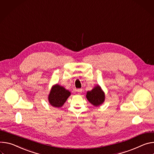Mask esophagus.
I'll return each mask as SVG.
<instances>
[{
	"label": "esophagus",
	"mask_w": 154,
	"mask_h": 154,
	"mask_svg": "<svg viewBox=\"0 0 154 154\" xmlns=\"http://www.w3.org/2000/svg\"><path fill=\"white\" fill-rule=\"evenodd\" d=\"M76 91H77L79 94H80V93H81V92H82V89H76Z\"/></svg>",
	"instance_id": "34e87169"
}]
</instances>
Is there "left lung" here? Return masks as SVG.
<instances>
[{
	"mask_svg": "<svg viewBox=\"0 0 154 154\" xmlns=\"http://www.w3.org/2000/svg\"><path fill=\"white\" fill-rule=\"evenodd\" d=\"M86 97L88 101L93 105L97 106L103 103L105 94L98 86L95 87L92 91L87 92Z\"/></svg>",
	"mask_w": 154,
	"mask_h": 154,
	"instance_id": "left-lung-1",
	"label": "left lung"
}]
</instances>
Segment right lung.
<instances>
[{
  "label": "right lung",
  "mask_w": 154,
  "mask_h": 154,
  "mask_svg": "<svg viewBox=\"0 0 154 154\" xmlns=\"http://www.w3.org/2000/svg\"><path fill=\"white\" fill-rule=\"evenodd\" d=\"M70 95V92L59 85H55L51 89L48 97L49 103L54 107H61L67 98Z\"/></svg>",
  "instance_id": "right-lung-1"
}]
</instances>
